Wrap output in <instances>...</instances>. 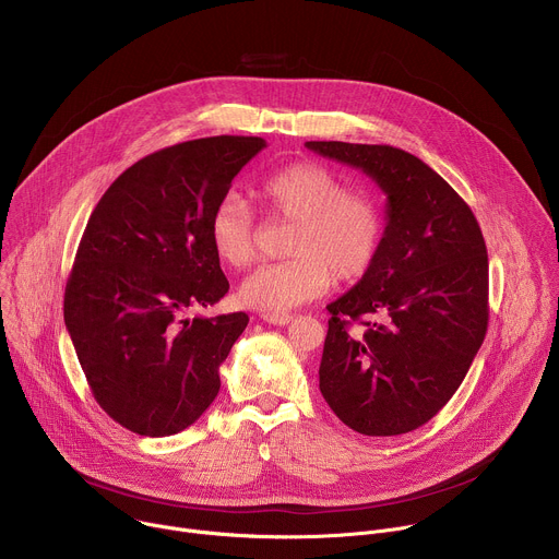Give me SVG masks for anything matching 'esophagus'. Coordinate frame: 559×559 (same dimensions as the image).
<instances>
[{
  "instance_id": "obj_1",
  "label": "esophagus",
  "mask_w": 559,
  "mask_h": 559,
  "mask_svg": "<svg viewBox=\"0 0 559 559\" xmlns=\"http://www.w3.org/2000/svg\"><path fill=\"white\" fill-rule=\"evenodd\" d=\"M261 318L265 323H272V325H289L294 321V316L287 311H272V313H263Z\"/></svg>"
}]
</instances>
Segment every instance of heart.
Returning <instances> with one entry per match:
<instances>
[{
    "label": "heart",
    "mask_w": 559,
    "mask_h": 559,
    "mask_svg": "<svg viewBox=\"0 0 559 559\" xmlns=\"http://www.w3.org/2000/svg\"><path fill=\"white\" fill-rule=\"evenodd\" d=\"M261 199L274 218L294 223L283 263L254 270L238 289L248 305L285 311L323 296L332 283L362 278L380 257L386 216L378 199L347 190L341 175L316 162L287 164L261 181ZM214 254L243 270L257 259V221L243 197L227 192L210 214Z\"/></svg>",
    "instance_id": "1"
}]
</instances>
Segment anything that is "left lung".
Segmentation results:
<instances>
[{
  "instance_id": "left-lung-1",
  "label": "left lung",
  "mask_w": 559,
  "mask_h": 559,
  "mask_svg": "<svg viewBox=\"0 0 559 559\" xmlns=\"http://www.w3.org/2000/svg\"><path fill=\"white\" fill-rule=\"evenodd\" d=\"M360 168L386 194L373 267L338 300L325 338L321 393L365 436L429 423L462 384L489 325V257L464 199L418 156L393 145L307 141ZM361 325L354 333L350 328Z\"/></svg>"
}]
</instances>
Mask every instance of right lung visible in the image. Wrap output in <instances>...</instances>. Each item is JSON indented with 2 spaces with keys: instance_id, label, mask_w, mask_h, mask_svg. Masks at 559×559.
<instances>
[{
  "instance_id": "right-lung-1",
  "label": "right lung",
  "mask_w": 559,
  "mask_h": 559,
  "mask_svg": "<svg viewBox=\"0 0 559 559\" xmlns=\"http://www.w3.org/2000/svg\"><path fill=\"white\" fill-rule=\"evenodd\" d=\"M261 136H207L143 156L99 199L76 248L63 321L99 407L147 438L188 429L221 389L246 311L186 318L229 283L207 223Z\"/></svg>"
}]
</instances>
